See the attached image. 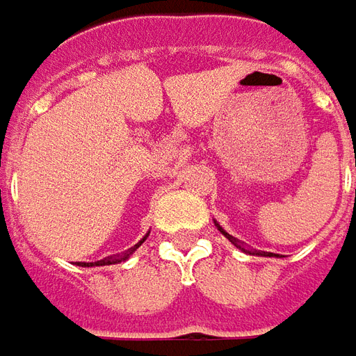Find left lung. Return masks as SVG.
<instances>
[{
    "label": "left lung",
    "instance_id": "obj_1",
    "mask_svg": "<svg viewBox=\"0 0 356 356\" xmlns=\"http://www.w3.org/2000/svg\"><path fill=\"white\" fill-rule=\"evenodd\" d=\"M213 223H216V227L219 229V231H221V235H223V237H227V239L231 241V243H233V245H235V247H237V249H241V250H243V252H249V254H259V257H274L273 252H264V250H252V249H245V247H243V245H241L239 241L235 239V237H233V235H229L227 231H225V229L221 227V225H219V223H217V221H213Z\"/></svg>",
    "mask_w": 356,
    "mask_h": 356
}]
</instances>
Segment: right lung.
<instances>
[{"mask_svg": "<svg viewBox=\"0 0 356 356\" xmlns=\"http://www.w3.org/2000/svg\"><path fill=\"white\" fill-rule=\"evenodd\" d=\"M149 233H150V231H149ZM149 233H147V235H145V237H143V239H140L139 243H137V245L133 247V249H129L127 252H123V254H113V257H107V259H104V261H97V262H78V264H80V266H107V264H117V262L127 261L129 257H131V254H133V252L139 249L140 245H143V243L147 241Z\"/></svg>", "mask_w": 356, "mask_h": 356, "instance_id": "1", "label": "right lung"}]
</instances>
